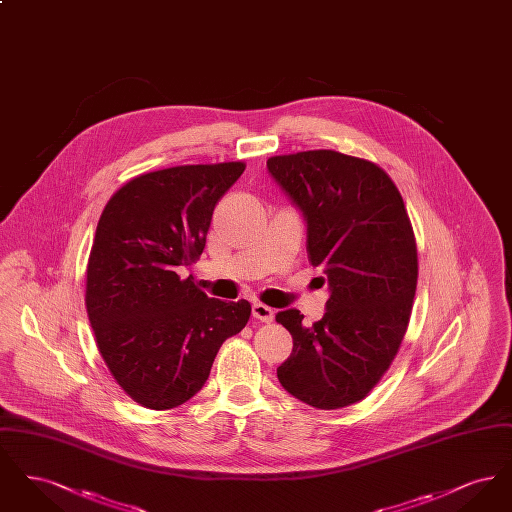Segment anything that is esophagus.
I'll use <instances>...</instances> for the list:
<instances>
[{
    "mask_svg": "<svg viewBox=\"0 0 512 512\" xmlns=\"http://www.w3.org/2000/svg\"><path fill=\"white\" fill-rule=\"evenodd\" d=\"M253 317L259 318L263 322H272L274 320V311L265 303H253Z\"/></svg>",
    "mask_w": 512,
    "mask_h": 512,
    "instance_id": "1",
    "label": "esophagus"
}]
</instances>
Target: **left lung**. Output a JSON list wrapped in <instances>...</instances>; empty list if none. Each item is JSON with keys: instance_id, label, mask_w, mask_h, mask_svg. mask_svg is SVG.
Listing matches in <instances>:
<instances>
[{"instance_id": "obj_1", "label": "left lung", "mask_w": 512, "mask_h": 512, "mask_svg": "<svg viewBox=\"0 0 512 512\" xmlns=\"http://www.w3.org/2000/svg\"><path fill=\"white\" fill-rule=\"evenodd\" d=\"M267 167L303 211L309 263L330 284L313 326L297 309L276 315L293 338L276 374L299 401L341 409L382 380L407 332L418 280L413 224L390 174L368 159L311 149L274 155Z\"/></svg>"}]
</instances>
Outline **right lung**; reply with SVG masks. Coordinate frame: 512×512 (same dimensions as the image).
Here are the masks:
<instances>
[{
    "label": "right lung",
    "mask_w": 512,
    "mask_h": 512,
    "mask_svg": "<svg viewBox=\"0 0 512 512\" xmlns=\"http://www.w3.org/2000/svg\"><path fill=\"white\" fill-rule=\"evenodd\" d=\"M245 163L180 165L119 188L99 217L86 268V311L99 353L124 393L151 411L192 399L220 345L251 305L226 303L180 278L199 259L215 205Z\"/></svg>",
    "instance_id": "add662e5"
}]
</instances>
